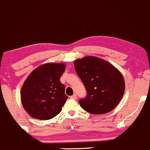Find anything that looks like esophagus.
<instances>
[{
	"instance_id": "34e87169",
	"label": "esophagus",
	"mask_w": 150,
	"mask_h": 150,
	"mask_svg": "<svg viewBox=\"0 0 150 150\" xmlns=\"http://www.w3.org/2000/svg\"><path fill=\"white\" fill-rule=\"evenodd\" d=\"M70 99H74V100H76V99H77V95L75 94H73V96H70Z\"/></svg>"
}]
</instances>
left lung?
I'll use <instances>...</instances> for the list:
<instances>
[{
	"label": "left lung",
	"instance_id": "8db88e82",
	"mask_svg": "<svg viewBox=\"0 0 150 150\" xmlns=\"http://www.w3.org/2000/svg\"><path fill=\"white\" fill-rule=\"evenodd\" d=\"M74 65L87 91L86 97L79 101L81 107L93 114L112 111L124 94L121 73L108 62L94 56L76 60Z\"/></svg>",
	"mask_w": 150,
	"mask_h": 150
}]
</instances>
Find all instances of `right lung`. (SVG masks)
<instances>
[{
	"label": "right lung",
	"mask_w": 150,
	"mask_h": 150,
	"mask_svg": "<svg viewBox=\"0 0 150 150\" xmlns=\"http://www.w3.org/2000/svg\"><path fill=\"white\" fill-rule=\"evenodd\" d=\"M65 69L63 63H46L29 75L21 89L23 107L30 116L49 120L61 111L68 99L60 81Z\"/></svg>",
	"instance_id": "add662e5"
}]
</instances>
